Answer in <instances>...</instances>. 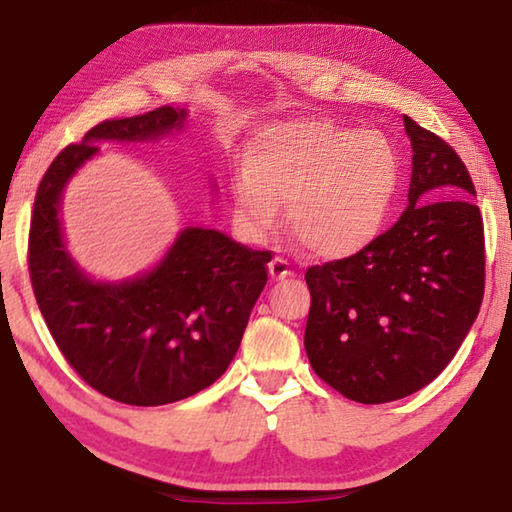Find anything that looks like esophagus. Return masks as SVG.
<instances>
[{
	"label": "esophagus",
	"mask_w": 512,
	"mask_h": 512,
	"mask_svg": "<svg viewBox=\"0 0 512 512\" xmlns=\"http://www.w3.org/2000/svg\"><path fill=\"white\" fill-rule=\"evenodd\" d=\"M268 273H271L273 280H284V277L291 275L289 262L284 257H273L271 262H268Z\"/></svg>",
	"instance_id": "1"
}]
</instances>
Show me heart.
Wrapping results in <instances>:
<instances>
[{
    "label": "heart",
    "mask_w": 512,
    "mask_h": 512,
    "mask_svg": "<svg viewBox=\"0 0 512 512\" xmlns=\"http://www.w3.org/2000/svg\"><path fill=\"white\" fill-rule=\"evenodd\" d=\"M400 180V155L381 131L287 121L250 142L244 171L232 178V212L241 235L262 241L284 203L287 225L311 253L348 257L379 235Z\"/></svg>",
    "instance_id": "obj_1"
}]
</instances>
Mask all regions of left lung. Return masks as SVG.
Segmentation results:
<instances>
[{
  "mask_svg": "<svg viewBox=\"0 0 512 512\" xmlns=\"http://www.w3.org/2000/svg\"><path fill=\"white\" fill-rule=\"evenodd\" d=\"M413 169L409 207L357 255L307 268L305 350L348 400L384 404L445 370L479 316L483 219L463 160L404 115Z\"/></svg>",
  "mask_w": 512,
  "mask_h": 512,
  "instance_id": "1",
  "label": "left lung"
}]
</instances>
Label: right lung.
<instances>
[{
    "label": "right lung",
    "mask_w": 512,
    "mask_h": 512,
    "mask_svg": "<svg viewBox=\"0 0 512 512\" xmlns=\"http://www.w3.org/2000/svg\"><path fill=\"white\" fill-rule=\"evenodd\" d=\"M187 110L106 119L49 164L33 203L29 275L38 307L69 366L94 391L133 406L185 400L212 386L235 359L271 253L219 230L187 228L153 271L94 282L69 257L60 228L67 180L97 142H146L180 131Z\"/></svg>",
    "instance_id": "right-lung-1"
}]
</instances>
